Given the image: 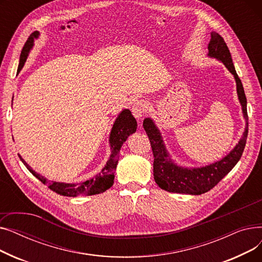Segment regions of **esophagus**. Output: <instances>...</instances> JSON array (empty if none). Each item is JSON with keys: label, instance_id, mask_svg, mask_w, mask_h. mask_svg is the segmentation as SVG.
Returning a JSON list of instances; mask_svg holds the SVG:
<instances>
[{"label": "esophagus", "instance_id": "1", "mask_svg": "<svg viewBox=\"0 0 262 262\" xmlns=\"http://www.w3.org/2000/svg\"><path fill=\"white\" fill-rule=\"evenodd\" d=\"M147 103L143 100H137L134 105H133V108H132V112H133V115L135 116V118L137 119H141L144 117V115L146 114L147 112Z\"/></svg>", "mask_w": 262, "mask_h": 262}]
</instances>
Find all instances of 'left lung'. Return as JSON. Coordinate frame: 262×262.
I'll return each instance as SVG.
<instances>
[{"label": "left lung", "instance_id": "1", "mask_svg": "<svg viewBox=\"0 0 262 262\" xmlns=\"http://www.w3.org/2000/svg\"><path fill=\"white\" fill-rule=\"evenodd\" d=\"M208 51L209 56L221 60L230 71V73L235 76L239 101L242 105L243 116L246 120V127L239 143L222 160L212 163L207 167L198 169H184L176 166L170 158H168L169 156L167 149L163 145L160 133L155 126L154 122L149 118L144 119L143 128L147 134L154 155V180L161 189L173 192V193L199 195L211 190L236 166L242 156L246 143L247 133H249V122H247L249 121V116H247L246 109V96L241 79L235 70V67H233L230 52L224 39L215 32L211 33Z\"/></svg>", "mask_w": 262, "mask_h": 262}]
</instances>
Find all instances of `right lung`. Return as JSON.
<instances>
[{
	"label": "right lung",
	"instance_id": "add662e5",
	"mask_svg": "<svg viewBox=\"0 0 262 262\" xmlns=\"http://www.w3.org/2000/svg\"><path fill=\"white\" fill-rule=\"evenodd\" d=\"M39 35L38 32H34L29 39L26 40V42L22 49L21 56H20V62L18 71H20L22 67L24 66V62L29 55L30 49L33 47L34 38H37ZM137 129V121L133 117L132 113L128 109H124L120 114L118 119L116 120L114 127L112 129V134H110L109 142L112 145V155H110L109 160L107 161L106 166L96 176L89 181H86L80 184H63V183H56V182H48L43 176L39 175L36 173L29 164H27L24 159L20 157L21 161L24 163V166L27 168L35 177L38 180L47 185L52 191L56 192V193L63 195V196H79V195H93L99 194L102 192L106 191L114 185L115 180V171L117 168V164L119 161V153L122 144L126 141L127 137L135 133Z\"/></svg>",
	"mask_w": 262,
	"mask_h": 262
}]
</instances>
